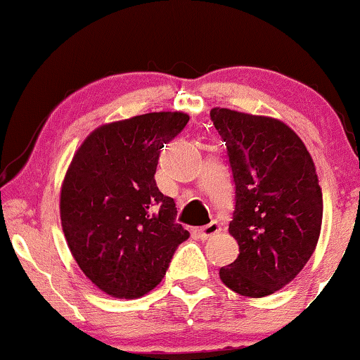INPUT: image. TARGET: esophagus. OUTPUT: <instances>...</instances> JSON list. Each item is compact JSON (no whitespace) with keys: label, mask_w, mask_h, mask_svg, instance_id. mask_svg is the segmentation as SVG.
<instances>
[{"label":"esophagus","mask_w":360,"mask_h":360,"mask_svg":"<svg viewBox=\"0 0 360 360\" xmlns=\"http://www.w3.org/2000/svg\"><path fill=\"white\" fill-rule=\"evenodd\" d=\"M220 230H221L220 225L217 224V221H212V224L202 226V229L199 230V235H200V238H204V240H209V238L215 236L217 233H220Z\"/></svg>","instance_id":"esophagus-1"}]
</instances>
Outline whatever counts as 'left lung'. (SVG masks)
Here are the masks:
<instances>
[{"mask_svg":"<svg viewBox=\"0 0 360 360\" xmlns=\"http://www.w3.org/2000/svg\"><path fill=\"white\" fill-rule=\"evenodd\" d=\"M235 181L229 233L240 255L220 269V281L243 297L271 295L295 279L315 251L323 194L300 136L282 120L214 108Z\"/></svg>","mask_w":360,"mask_h":360,"instance_id":"8db88e82","label":"left lung"}]
</instances>
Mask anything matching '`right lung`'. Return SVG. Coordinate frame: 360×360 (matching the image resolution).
Masks as SVG:
<instances>
[{"instance_id": "add662e5", "label": "right lung", "mask_w": 360, "mask_h": 360, "mask_svg": "<svg viewBox=\"0 0 360 360\" xmlns=\"http://www.w3.org/2000/svg\"><path fill=\"white\" fill-rule=\"evenodd\" d=\"M189 122L150 112L104 124L75 153L60 191V220L83 274L115 298H139L163 281L189 231L155 181L165 143Z\"/></svg>"}]
</instances>
